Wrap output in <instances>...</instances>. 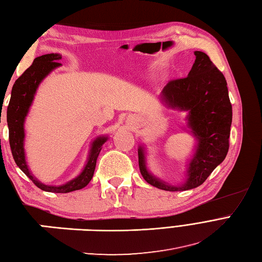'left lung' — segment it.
Listing matches in <instances>:
<instances>
[{
  "mask_svg": "<svg viewBox=\"0 0 262 262\" xmlns=\"http://www.w3.org/2000/svg\"><path fill=\"white\" fill-rule=\"evenodd\" d=\"M193 67L185 78L172 79L161 92L168 107L187 111V126L197 144L187 168V179L180 186L162 182L147 168L146 151L139 147L142 177L155 187L169 191L199 187L222 162L229 151L232 105L224 75L205 52L195 51Z\"/></svg>",
  "mask_w": 262,
  "mask_h": 262,
  "instance_id": "8db88e82",
  "label": "left lung"
}]
</instances>
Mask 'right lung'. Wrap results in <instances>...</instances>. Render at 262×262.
Returning a JSON list of instances; mask_svg holds the SVG:
<instances>
[{"mask_svg": "<svg viewBox=\"0 0 262 262\" xmlns=\"http://www.w3.org/2000/svg\"><path fill=\"white\" fill-rule=\"evenodd\" d=\"M60 59L61 56L59 54H47L34 58L32 65L15 80L12 92H11V98L7 112L10 147L16 166L32 180L37 187L45 191H50V193H69V191L82 189L89 185L93 175H94L96 160L102 150V146L108 139L107 137H98L93 141L89 158H87L82 172L63 185H45L39 182L36 177H33L31 171L29 170L25 154L26 116L28 115L29 108L31 106L39 84L55 68L61 66V63L58 62Z\"/></svg>", "mask_w": 262, "mask_h": 262, "instance_id": "add662e5", "label": "right lung"}]
</instances>
